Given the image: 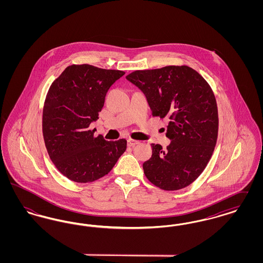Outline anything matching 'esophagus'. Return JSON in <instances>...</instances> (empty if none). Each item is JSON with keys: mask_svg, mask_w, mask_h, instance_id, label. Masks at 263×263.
Returning a JSON list of instances; mask_svg holds the SVG:
<instances>
[{"mask_svg": "<svg viewBox=\"0 0 263 263\" xmlns=\"http://www.w3.org/2000/svg\"><path fill=\"white\" fill-rule=\"evenodd\" d=\"M138 144H140V142L137 141V140H133V139H129L128 140V146L129 147H135Z\"/></svg>", "mask_w": 263, "mask_h": 263, "instance_id": "34e87169", "label": "esophagus"}]
</instances>
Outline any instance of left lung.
<instances>
[{
  "mask_svg": "<svg viewBox=\"0 0 263 263\" xmlns=\"http://www.w3.org/2000/svg\"><path fill=\"white\" fill-rule=\"evenodd\" d=\"M126 79L146 96L152 115L168 119L163 150L152 144L144 174L157 187L173 191L191 184L209 163L215 149L219 118L212 88L188 66L138 70Z\"/></svg>",
  "mask_w": 263,
  "mask_h": 263,
  "instance_id": "left-lung-1",
  "label": "left lung"
}]
</instances>
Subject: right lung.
<instances>
[{
    "instance_id": "add662e5",
    "label": "right lung",
    "mask_w": 263,
    "mask_h": 263,
    "mask_svg": "<svg viewBox=\"0 0 263 263\" xmlns=\"http://www.w3.org/2000/svg\"><path fill=\"white\" fill-rule=\"evenodd\" d=\"M124 74L74 64L52 83L43 106L42 133L51 161L67 178L92 182L107 175L125 152V139L106 141L89 129L99 119L107 90Z\"/></svg>"
}]
</instances>
